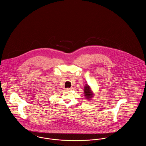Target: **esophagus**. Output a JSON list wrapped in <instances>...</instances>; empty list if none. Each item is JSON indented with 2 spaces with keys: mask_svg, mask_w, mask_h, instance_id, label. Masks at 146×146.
<instances>
[{
  "mask_svg": "<svg viewBox=\"0 0 146 146\" xmlns=\"http://www.w3.org/2000/svg\"><path fill=\"white\" fill-rule=\"evenodd\" d=\"M72 89V88H67L66 89V91H70Z\"/></svg>",
  "mask_w": 146,
  "mask_h": 146,
  "instance_id": "34e87169",
  "label": "esophagus"
}]
</instances>
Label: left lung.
<instances>
[{"instance_id":"left-lung-1","label":"left lung","mask_w":146,"mask_h":146,"mask_svg":"<svg viewBox=\"0 0 146 146\" xmlns=\"http://www.w3.org/2000/svg\"><path fill=\"white\" fill-rule=\"evenodd\" d=\"M94 95L90 86L88 84H85L84 88V95L86 99L88 101H90L94 97Z\"/></svg>"}]
</instances>
